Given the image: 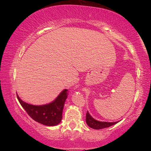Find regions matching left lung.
Here are the masks:
<instances>
[{
	"label": "left lung",
	"mask_w": 151,
	"mask_h": 151,
	"mask_svg": "<svg viewBox=\"0 0 151 151\" xmlns=\"http://www.w3.org/2000/svg\"><path fill=\"white\" fill-rule=\"evenodd\" d=\"M86 122L89 127L92 128V129L98 130V129H104V128H107V127L112 126V125L115 124L117 123V122H119V121L110 122H102V121H96V120H95L91 116V114H89V112L87 111L86 114Z\"/></svg>",
	"instance_id": "obj_1"
}]
</instances>
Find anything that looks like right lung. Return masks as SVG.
Here are the masks:
<instances>
[{"label":"right lung","instance_id":"1","mask_svg":"<svg viewBox=\"0 0 151 151\" xmlns=\"http://www.w3.org/2000/svg\"><path fill=\"white\" fill-rule=\"evenodd\" d=\"M67 90L65 89L51 103L43 105H33L25 103L17 94V99L28 114L39 123L46 126H56L62 120L63 111L67 98Z\"/></svg>","mask_w":151,"mask_h":151}]
</instances>
